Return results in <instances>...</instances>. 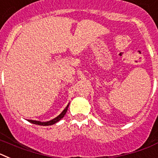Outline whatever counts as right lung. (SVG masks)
<instances>
[{
	"instance_id": "right-lung-1",
	"label": "right lung",
	"mask_w": 158,
	"mask_h": 158,
	"mask_svg": "<svg viewBox=\"0 0 158 158\" xmlns=\"http://www.w3.org/2000/svg\"><path fill=\"white\" fill-rule=\"evenodd\" d=\"M69 104L65 107V109L62 111V112L58 116H57L56 118H53L52 120H50V121H47V122H40V121H36V120H31V119H28V122L31 123H34V124H36V125H41V126H50V125H53V124L56 123L57 122H58V121L61 119V118H63L64 116H65V113H66L67 110H68V107H69Z\"/></svg>"
}]
</instances>
